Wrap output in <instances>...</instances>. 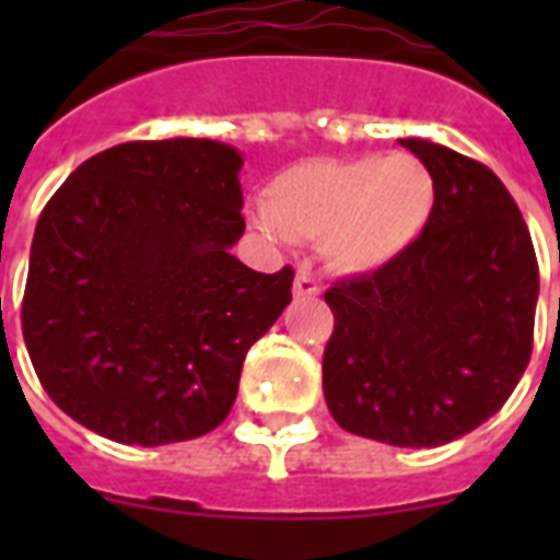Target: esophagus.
Here are the masks:
<instances>
[{
  "label": "esophagus",
  "instance_id": "34e87169",
  "mask_svg": "<svg viewBox=\"0 0 560 560\" xmlns=\"http://www.w3.org/2000/svg\"><path fill=\"white\" fill-rule=\"evenodd\" d=\"M293 296H296V299L319 296V281L311 276V270H307V267H299L296 281H293Z\"/></svg>",
  "mask_w": 560,
  "mask_h": 560
}]
</instances>
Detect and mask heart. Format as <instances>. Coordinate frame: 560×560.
Segmentation results:
<instances>
[{
    "instance_id": "heart-1",
    "label": "heart",
    "mask_w": 560,
    "mask_h": 560,
    "mask_svg": "<svg viewBox=\"0 0 560 560\" xmlns=\"http://www.w3.org/2000/svg\"><path fill=\"white\" fill-rule=\"evenodd\" d=\"M433 206L430 168L412 153H389L281 171L255 220L272 237L319 241L331 270L372 272L416 244Z\"/></svg>"
}]
</instances>
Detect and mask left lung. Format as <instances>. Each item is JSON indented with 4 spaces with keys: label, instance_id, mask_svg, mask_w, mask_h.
Wrapping results in <instances>:
<instances>
[{
    "label": "left lung",
    "instance_id": "1",
    "mask_svg": "<svg viewBox=\"0 0 560 560\" xmlns=\"http://www.w3.org/2000/svg\"><path fill=\"white\" fill-rule=\"evenodd\" d=\"M400 144L433 174V214L395 261L325 290L323 389L342 430L439 447L494 416L529 366L538 258L494 171L444 144Z\"/></svg>",
    "mask_w": 560,
    "mask_h": 560
}]
</instances>
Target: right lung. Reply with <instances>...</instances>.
I'll use <instances>...</instances> for the list:
<instances>
[{"label": "right lung", "instance_id": "1", "mask_svg": "<svg viewBox=\"0 0 560 560\" xmlns=\"http://www.w3.org/2000/svg\"><path fill=\"white\" fill-rule=\"evenodd\" d=\"M244 160L211 139L125 142L69 174L34 229L22 337L66 416L121 444L186 442L229 416L293 267L255 272Z\"/></svg>", "mask_w": 560, "mask_h": 560}]
</instances>
